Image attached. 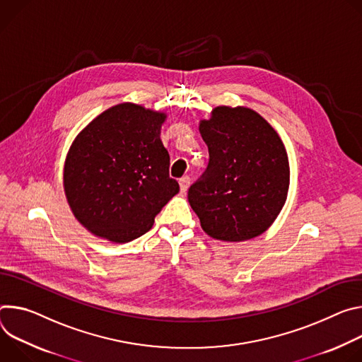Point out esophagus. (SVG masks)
I'll list each match as a JSON object with an SVG mask.
<instances>
[{
    "label": "esophagus",
    "mask_w": 362,
    "mask_h": 362,
    "mask_svg": "<svg viewBox=\"0 0 362 362\" xmlns=\"http://www.w3.org/2000/svg\"><path fill=\"white\" fill-rule=\"evenodd\" d=\"M189 184H191V178H189L188 175L182 177V178L180 180V188H181V192H185V191L188 189Z\"/></svg>",
    "instance_id": "34e87169"
}]
</instances>
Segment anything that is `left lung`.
<instances>
[{"label": "left lung", "instance_id": "left-lung-1", "mask_svg": "<svg viewBox=\"0 0 362 362\" xmlns=\"http://www.w3.org/2000/svg\"><path fill=\"white\" fill-rule=\"evenodd\" d=\"M209 146L207 170L188 189L203 230L223 242L264 233L285 206L289 159L282 139L257 112L217 106L199 122Z\"/></svg>", "mask_w": 362, "mask_h": 362}]
</instances>
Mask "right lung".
I'll list each match as a JSON object with an SVG mask.
<instances>
[{
    "instance_id": "right-lung-1",
    "label": "right lung",
    "mask_w": 362,
    "mask_h": 362,
    "mask_svg": "<svg viewBox=\"0 0 362 362\" xmlns=\"http://www.w3.org/2000/svg\"><path fill=\"white\" fill-rule=\"evenodd\" d=\"M165 117L120 103L73 141L64 163V192L74 217L95 235L113 243L141 237L180 191L159 138Z\"/></svg>"
}]
</instances>
